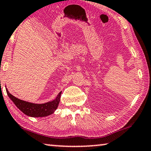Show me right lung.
<instances>
[{"mask_svg": "<svg viewBox=\"0 0 151 151\" xmlns=\"http://www.w3.org/2000/svg\"><path fill=\"white\" fill-rule=\"evenodd\" d=\"M6 90L9 98L17 106V107L20 111H22L24 114L33 117H46V116L52 114L55 112V111L57 109L61 95V92H60L56 97V99L52 101L43 104H35L22 101V100L16 98V97L9 93V92L6 88Z\"/></svg>", "mask_w": 151, "mask_h": 151, "instance_id": "add662e5", "label": "right lung"}]
</instances>
